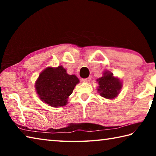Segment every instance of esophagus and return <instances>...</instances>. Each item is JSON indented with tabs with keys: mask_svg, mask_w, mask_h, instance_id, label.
<instances>
[{
	"mask_svg": "<svg viewBox=\"0 0 156 156\" xmlns=\"http://www.w3.org/2000/svg\"><path fill=\"white\" fill-rule=\"evenodd\" d=\"M90 80H91L90 77H88V78H83V82H86V83H88V82H89Z\"/></svg>",
	"mask_w": 156,
	"mask_h": 156,
	"instance_id": "esophagus-1",
	"label": "esophagus"
}]
</instances>
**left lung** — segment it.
I'll return each mask as SVG.
<instances>
[{"mask_svg":"<svg viewBox=\"0 0 156 156\" xmlns=\"http://www.w3.org/2000/svg\"><path fill=\"white\" fill-rule=\"evenodd\" d=\"M98 83V91L100 96L107 99H114L119 94L122 84L119 78L113 76L112 73L106 71L101 78L97 79Z\"/></svg>","mask_w":156,"mask_h":156,"instance_id":"left-lung-1","label":"left lung"}]
</instances>
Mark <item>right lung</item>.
Listing matches in <instances>:
<instances>
[{
  "label": "right lung",
  "mask_w": 156,
  "mask_h": 156,
  "mask_svg": "<svg viewBox=\"0 0 156 156\" xmlns=\"http://www.w3.org/2000/svg\"><path fill=\"white\" fill-rule=\"evenodd\" d=\"M75 75H69L62 66L48 67L39 75L35 83L36 93L40 99L53 107L67 105L68 97L79 83Z\"/></svg>",
  "instance_id": "obj_1"
}]
</instances>
